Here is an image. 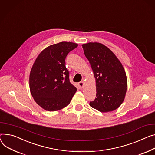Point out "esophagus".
I'll return each instance as SVG.
<instances>
[{
    "instance_id": "esophagus-1",
    "label": "esophagus",
    "mask_w": 155,
    "mask_h": 155,
    "mask_svg": "<svg viewBox=\"0 0 155 155\" xmlns=\"http://www.w3.org/2000/svg\"><path fill=\"white\" fill-rule=\"evenodd\" d=\"M84 85V81H80V82H79V83H78V86L80 87V88H83Z\"/></svg>"
}]
</instances>
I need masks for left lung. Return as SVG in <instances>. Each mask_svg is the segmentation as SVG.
I'll use <instances>...</instances> for the list:
<instances>
[{
	"instance_id": "left-lung-1",
	"label": "left lung",
	"mask_w": 155,
	"mask_h": 155,
	"mask_svg": "<svg viewBox=\"0 0 155 155\" xmlns=\"http://www.w3.org/2000/svg\"><path fill=\"white\" fill-rule=\"evenodd\" d=\"M96 80L97 98L90 106L106 113L115 110L125 99L127 78L120 61L104 44L89 42L82 45Z\"/></svg>"
}]
</instances>
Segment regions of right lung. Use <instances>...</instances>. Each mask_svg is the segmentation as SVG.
<instances>
[{
    "instance_id": "1",
    "label": "right lung",
    "mask_w": 155,
    "mask_h": 155,
    "mask_svg": "<svg viewBox=\"0 0 155 155\" xmlns=\"http://www.w3.org/2000/svg\"><path fill=\"white\" fill-rule=\"evenodd\" d=\"M78 46L61 42L44 49L31 68L29 87L35 101L43 109L55 111L67 107L77 91L65 67L68 54Z\"/></svg>"
}]
</instances>
